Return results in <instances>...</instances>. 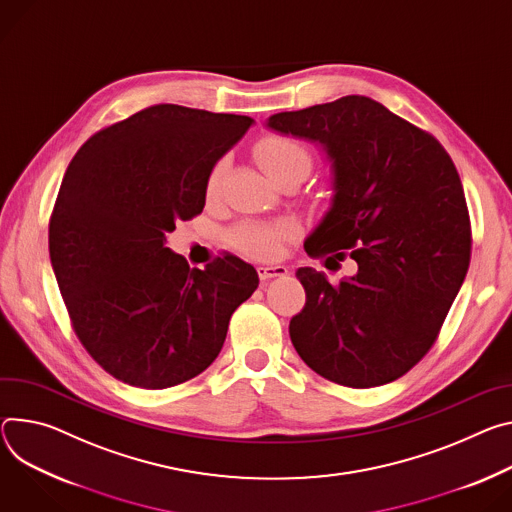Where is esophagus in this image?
<instances>
[{"label":"esophagus","instance_id":"34e87169","mask_svg":"<svg viewBox=\"0 0 512 512\" xmlns=\"http://www.w3.org/2000/svg\"><path fill=\"white\" fill-rule=\"evenodd\" d=\"M257 275H259L261 282H265V280H271V277L288 275V267L286 265H259Z\"/></svg>","mask_w":512,"mask_h":512}]
</instances>
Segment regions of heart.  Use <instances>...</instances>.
<instances>
[{"label": "heart", "instance_id": "obj_1", "mask_svg": "<svg viewBox=\"0 0 512 512\" xmlns=\"http://www.w3.org/2000/svg\"><path fill=\"white\" fill-rule=\"evenodd\" d=\"M259 165L265 173L273 179L280 181L290 173H310L312 157L308 149L294 141L290 136L271 134L265 136L255 149ZM224 161H218L206 181L208 196H216L220 190V183L224 177ZM298 235V226L292 220H273V222H259V220H245L237 226H232L228 232V243L235 247L239 253L253 257V259H273L280 255L282 245L292 241Z\"/></svg>", "mask_w": 512, "mask_h": 512}]
</instances>
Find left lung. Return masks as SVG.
<instances>
[{
    "label": "left lung",
    "instance_id": "1",
    "mask_svg": "<svg viewBox=\"0 0 512 512\" xmlns=\"http://www.w3.org/2000/svg\"><path fill=\"white\" fill-rule=\"evenodd\" d=\"M267 126L318 143L331 161L333 204L306 253L357 261L339 284L312 267L296 271L306 292L290 320L298 355L347 388L402 378L437 341L470 267V212L451 157L365 96L273 114Z\"/></svg>",
    "mask_w": 512,
    "mask_h": 512
}]
</instances>
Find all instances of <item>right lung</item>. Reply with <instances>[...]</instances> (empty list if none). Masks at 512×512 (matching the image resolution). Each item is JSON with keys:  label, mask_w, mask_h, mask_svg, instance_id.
Wrapping results in <instances>:
<instances>
[{"label": "right lung", "mask_w": 512, "mask_h": 512, "mask_svg": "<svg viewBox=\"0 0 512 512\" xmlns=\"http://www.w3.org/2000/svg\"><path fill=\"white\" fill-rule=\"evenodd\" d=\"M251 124L159 104L102 128L71 159L51 263L77 339L116 380L163 390L196 378L257 290L255 267L235 255L198 269L165 247L177 220L204 210L212 167Z\"/></svg>", "instance_id": "obj_1"}]
</instances>
